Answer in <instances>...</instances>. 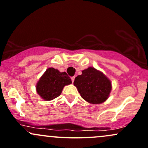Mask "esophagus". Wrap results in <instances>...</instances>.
<instances>
[{
    "label": "esophagus",
    "mask_w": 148,
    "mask_h": 148,
    "mask_svg": "<svg viewBox=\"0 0 148 148\" xmlns=\"http://www.w3.org/2000/svg\"><path fill=\"white\" fill-rule=\"evenodd\" d=\"M71 80H72V82H74V80H75V76H73V77H71Z\"/></svg>",
    "instance_id": "1"
}]
</instances>
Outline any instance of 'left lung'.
<instances>
[{"instance_id":"obj_1","label":"left lung","mask_w":148,"mask_h":148,"mask_svg":"<svg viewBox=\"0 0 148 148\" xmlns=\"http://www.w3.org/2000/svg\"><path fill=\"white\" fill-rule=\"evenodd\" d=\"M73 84L82 99L92 104H100L106 101L112 89L110 79L93 67L83 70L82 75L75 78Z\"/></svg>"}]
</instances>
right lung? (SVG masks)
Returning a JSON list of instances; mask_svg holds the SVG:
<instances>
[{
    "label": "right lung",
    "instance_id": "add662e5",
    "mask_svg": "<svg viewBox=\"0 0 148 148\" xmlns=\"http://www.w3.org/2000/svg\"><path fill=\"white\" fill-rule=\"evenodd\" d=\"M71 83V79L66 72L49 68L38 80L36 91L42 99L51 101L60 96L64 86Z\"/></svg>",
    "mask_w": 148,
    "mask_h": 148
}]
</instances>
